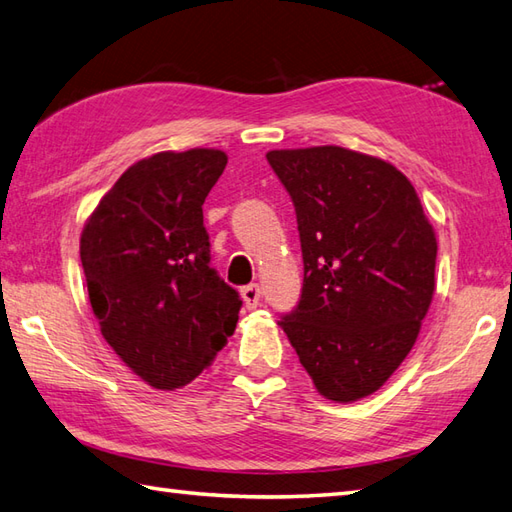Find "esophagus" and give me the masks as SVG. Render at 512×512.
<instances>
[{"instance_id":"1","label":"esophagus","mask_w":512,"mask_h":512,"mask_svg":"<svg viewBox=\"0 0 512 512\" xmlns=\"http://www.w3.org/2000/svg\"><path fill=\"white\" fill-rule=\"evenodd\" d=\"M242 299H244V306L248 310H253L259 306V299H262V288L257 284H248L242 288Z\"/></svg>"}]
</instances>
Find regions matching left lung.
Masks as SVG:
<instances>
[{
  "mask_svg": "<svg viewBox=\"0 0 512 512\" xmlns=\"http://www.w3.org/2000/svg\"><path fill=\"white\" fill-rule=\"evenodd\" d=\"M266 158L295 204L303 255L299 306L279 325L323 398L361 400L418 339L436 292V231L385 160L336 145Z\"/></svg>",
  "mask_w": 512,
  "mask_h": 512,
  "instance_id": "8db88e82",
  "label": "left lung"
}]
</instances>
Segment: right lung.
Wrapping results in <instances>:
<instances>
[{
    "label": "right lung",
    "mask_w": 512,
    "mask_h": 512,
    "mask_svg": "<svg viewBox=\"0 0 512 512\" xmlns=\"http://www.w3.org/2000/svg\"><path fill=\"white\" fill-rule=\"evenodd\" d=\"M220 149L160 151L129 167L88 217L81 264L103 339L147 385L173 391L235 332L237 290L211 268L202 204Z\"/></svg>",
    "instance_id": "right-lung-1"
}]
</instances>
